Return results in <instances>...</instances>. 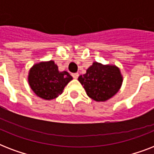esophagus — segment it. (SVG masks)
Masks as SVG:
<instances>
[{
    "mask_svg": "<svg viewBox=\"0 0 154 154\" xmlns=\"http://www.w3.org/2000/svg\"><path fill=\"white\" fill-rule=\"evenodd\" d=\"M78 76H79V74H78L77 72H74V73H72V77H73V78H75V79H77V77H78Z\"/></svg>",
    "mask_w": 154,
    "mask_h": 154,
    "instance_id": "34e87169",
    "label": "esophagus"
}]
</instances>
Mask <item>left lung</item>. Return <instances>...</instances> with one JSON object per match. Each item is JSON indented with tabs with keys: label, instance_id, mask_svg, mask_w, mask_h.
Segmentation results:
<instances>
[{
	"label": "left lung",
	"instance_id": "8db88e82",
	"mask_svg": "<svg viewBox=\"0 0 154 154\" xmlns=\"http://www.w3.org/2000/svg\"><path fill=\"white\" fill-rule=\"evenodd\" d=\"M78 81L83 85L87 95L94 101H105L117 94L122 84L119 69L114 65H103L94 62L81 75Z\"/></svg>",
	"mask_w": 154,
	"mask_h": 154
}]
</instances>
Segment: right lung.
<instances>
[{"label": "right lung", "mask_w": 154, "mask_h": 154, "mask_svg": "<svg viewBox=\"0 0 154 154\" xmlns=\"http://www.w3.org/2000/svg\"><path fill=\"white\" fill-rule=\"evenodd\" d=\"M72 79L66 71L59 72L57 65L53 60L33 65L29 75V83L32 91L45 100L57 97Z\"/></svg>", "instance_id": "1"}]
</instances>
